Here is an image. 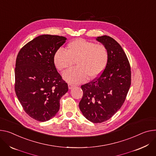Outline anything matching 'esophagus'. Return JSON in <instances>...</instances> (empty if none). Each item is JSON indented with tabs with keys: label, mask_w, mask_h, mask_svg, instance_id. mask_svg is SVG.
I'll list each match as a JSON object with an SVG mask.
<instances>
[{
	"label": "esophagus",
	"mask_w": 156,
	"mask_h": 156,
	"mask_svg": "<svg viewBox=\"0 0 156 156\" xmlns=\"http://www.w3.org/2000/svg\"><path fill=\"white\" fill-rule=\"evenodd\" d=\"M68 88H69V90L72 89L73 87H75V85H74V84H72V83H68Z\"/></svg>",
	"instance_id": "1"
}]
</instances>
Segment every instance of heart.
<instances>
[{
    "mask_svg": "<svg viewBox=\"0 0 156 156\" xmlns=\"http://www.w3.org/2000/svg\"><path fill=\"white\" fill-rule=\"evenodd\" d=\"M108 60V52L102 44H95L83 38H77L69 43L66 51L62 48L55 53L53 61L58 70L65 71L76 67L63 73L66 81L77 84L96 79L103 73Z\"/></svg>",
    "mask_w": 156,
    "mask_h": 156,
    "instance_id": "1",
    "label": "heart"
}]
</instances>
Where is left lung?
<instances>
[{"label": "left lung", "mask_w": 156, "mask_h": 156, "mask_svg": "<svg viewBox=\"0 0 156 156\" xmlns=\"http://www.w3.org/2000/svg\"><path fill=\"white\" fill-rule=\"evenodd\" d=\"M96 40L106 47L108 63L100 76L81 86L83 95L79 107L88 120L101 123L110 119L123 105L131 86V72L126 53L115 39L103 35Z\"/></svg>", "instance_id": "1"}]
</instances>
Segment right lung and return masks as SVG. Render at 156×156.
<instances>
[{"instance_id": "add662e5", "label": "right lung", "mask_w": 156, "mask_h": 156, "mask_svg": "<svg viewBox=\"0 0 156 156\" xmlns=\"http://www.w3.org/2000/svg\"><path fill=\"white\" fill-rule=\"evenodd\" d=\"M66 38L40 35L19 51L15 68V91L24 111L41 122L50 120L60 109V98L68 91L67 83L55 66V53Z\"/></svg>"}]
</instances>
